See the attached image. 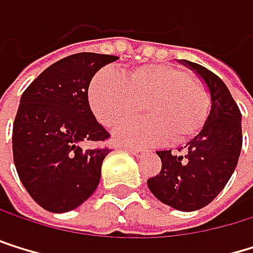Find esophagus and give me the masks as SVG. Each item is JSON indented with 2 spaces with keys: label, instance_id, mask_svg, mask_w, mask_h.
Here are the masks:
<instances>
[{
  "label": "esophagus",
  "instance_id": "34e87169",
  "mask_svg": "<svg viewBox=\"0 0 253 253\" xmlns=\"http://www.w3.org/2000/svg\"><path fill=\"white\" fill-rule=\"evenodd\" d=\"M127 152H130V153H133V155H141V153H144V150L142 149H136V147H124Z\"/></svg>",
  "mask_w": 253,
  "mask_h": 253
}]
</instances>
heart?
Listing matches in <instances>:
<instances>
[{"label": "heart", "instance_id": "b5f03b06", "mask_svg": "<svg viewBox=\"0 0 253 253\" xmlns=\"http://www.w3.org/2000/svg\"><path fill=\"white\" fill-rule=\"evenodd\" d=\"M89 104L108 127H115L139 109L145 112L147 117L117 129L120 142L150 145L169 138L182 144L203 129L211 111V94L188 71L152 63L130 70L124 77L109 68L98 71L89 86Z\"/></svg>", "mask_w": 253, "mask_h": 253}]
</instances>
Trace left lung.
<instances>
[{
    "mask_svg": "<svg viewBox=\"0 0 253 253\" xmlns=\"http://www.w3.org/2000/svg\"><path fill=\"white\" fill-rule=\"evenodd\" d=\"M180 63L205 82L211 94V111L203 129L179 149L180 153L156 152L162 169L147 180V185L165 205L196 211L218 196L237 167L243 144L241 112L218 76L190 60Z\"/></svg>",
    "mask_w": 253,
    "mask_h": 253,
    "instance_id": "obj_1",
    "label": "left lung"
}]
</instances>
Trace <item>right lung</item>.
<instances>
[{
    "instance_id": "add662e5",
    "label": "right lung",
    "mask_w": 253,
    "mask_h": 253,
    "mask_svg": "<svg viewBox=\"0 0 253 253\" xmlns=\"http://www.w3.org/2000/svg\"><path fill=\"white\" fill-rule=\"evenodd\" d=\"M118 57L77 53L42 71L24 91L13 123V161L32 199L50 212L76 210L92 196L108 147L84 149L109 138L95 120L88 88L95 73Z\"/></svg>"
}]
</instances>
